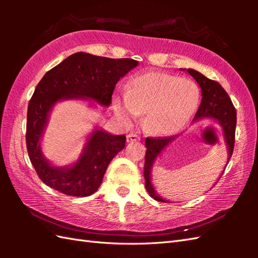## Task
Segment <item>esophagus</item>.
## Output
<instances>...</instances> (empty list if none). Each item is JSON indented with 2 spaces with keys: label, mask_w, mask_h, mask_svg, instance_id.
Here are the masks:
<instances>
[{
  "label": "esophagus",
  "mask_w": 258,
  "mask_h": 258,
  "mask_svg": "<svg viewBox=\"0 0 258 258\" xmlns=\"http://www.w3.org/2000/svg\"><path fill=\"white\" fill-rule=\"evenodd\" d=\"M126 141H127V143H133V142H136V141H140V136L136 135V134H127L126 135Z\"/></svg>",
  "instance_id": "esophagus-1"
}]
</instances>
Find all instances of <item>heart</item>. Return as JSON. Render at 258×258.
<instances>
[{"mask_svg": "<svg viewBox=\"0 0 258 258\" xmlns=\"http://www.w3.org/2000/svg\"><path fill=\"white\" fill-rule=\"evenodd\" d=\"M199 103L195 82L162 72L135 76L127 91L113 97L114 112L124 123H132L146 112V127L163 136L179 132L193 117Z\"/></svg>", "mask_w": 258, "mask_h": 258, "instance_id": "obj_1", "label": "heart"}]
</instances>
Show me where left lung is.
I'll return each instance as SVG.
<instances>
[{
  "instance_id": "1",
  "label": "left lung",
  "mask_w": 258,
  "mask_h": 258,
  "mask_svg": "<svg viewBox=\"0 0 258 258\" xmlns=\"http://www.w3.org/2000/svg\"><path fill=\"white\" fill-rule=\"evenodd\" d=\"M185 71V69H182ZM193 76L195 81L199 83L202 91V102L197 109L194 117V122L200 119L210 118L214 122L218 123L224 133V139L227 145V164L231 160L234 143H235V130H236V109H235L233 103L229 98L226 91L223 89L222 85L213 80L207 79L202 73L197 72L193 69L186 70ZM177 138L175 136H168V138H147L145 140L146 145V154H145V164H144V177H145V188L149 191L152 199L160 202H169L167 200L162 199V196L156 193L154 186L152 184V168L156 161L157 156L161 154L165 147L171 144L172 142ZM226 164V165H227ZM225 165V167H226ZM225 168L223 169V173Z\"/></svg>"
}]
</instances>
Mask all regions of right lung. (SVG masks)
I'll return each instance as SVG.
<instances>
[{"instance_id": "right-lung-1", "label": "right lung", "mask_w": 258, "mask_h": 258, "mask_svg": "<svg viewBox=\"0 0 258 258\" xmlns=\"http://www.w3.org/2000/svg\"><path fill=\"white\" fill-rule=\"evenodd\" d=\"M139 65L132 58H108L79 52L48 71L37 84L27 107L26 147L38 177L69 196H90L102 184L114 156L125 147V135L95 127L79 160L70 166H54L44 157L41 141L53 107L64 100H89L109 106L119 79Z\"/></svg>"}]
</instances>
